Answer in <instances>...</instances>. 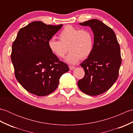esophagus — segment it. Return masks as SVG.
<instances>
[{"label": "esophagus", "instance_id": "esophagus-1", "mask_svg": "<svg viewBox=\"0 0 133 133\" xmlns=\"http://www.w3.org/2000/svg\"><path fill=\"white\" fill-rule=\"evenodd\" d=\"M75 68V66H69V69L70 70H74Z\"/></svg>", "mask_w": 133, "mask_h": 133}]
</instances>
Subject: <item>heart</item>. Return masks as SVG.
Listing matches in <instances>:
<instances>
[{"mask_svg": "<svg viewBox=\"0 0 133 133\" xmlns=\"http://www.w3.org/2000/svg\"><path fill=\"white\" fill-rule=\"evenodd\" d=\"M59 41L51 38L48 42V47L54 55L63 58L68 51L66 61L75 64L82 58L85 59L91 54L94 47V38L90 31L79 29L70 25L64 27L59 35Z\"/></svg>", "mask_w": 133, "mask_h": 133, "instance_id": "obj_1", "label": "heart"}]
</instances>
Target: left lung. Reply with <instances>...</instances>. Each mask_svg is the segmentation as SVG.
<instances>
[{"mask_svg":"<svg viewBox=\"0 0 133 133\" xmlns=\"http://www.w3.org/2000/svg\"><path fill=\"white\" fill-rule=\"evenodd\" d=\"M79 24L91 27L94 38L92 52L81 64L85 74L78 86L87 95H98L117 80L122 62L119 44L113 30L102 22L94 19Z\"/></svg>","mask_w":133,"mask_h":133,"instance_id":"1","label":"left lung"}]
</instances>
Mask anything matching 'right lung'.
<instances>
[{"instance_id":"1","label":"right lung","mask_w":133,"mask_h":133,"mask_svg":"<svg viewBox=\"0 0 133 133\" xmlns=\"http://www.w3.org/2000/svg\"><path fill=\"white\" fill-rule=\"evenodd\" d=\"M62 26L33 22L19 31L13 42L11 58L15 77L31 94L49 95L58 87L61 76L69 70L48 47V42Z\"/></svg>"}]
</instances>
